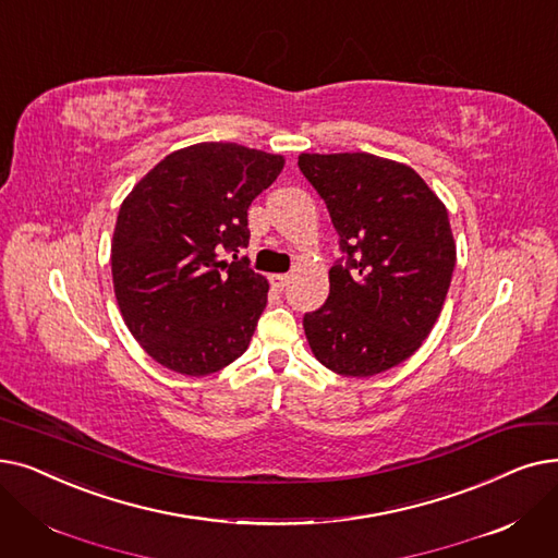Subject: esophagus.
Wrapping results in <instances>:
<instances>
[{"label":"esophagus","instance_id":"34e87169","mask_svg":"<svg viewBox=\"0 0 558 558\" xmlns=\"http://www.w3.org/2000/svg\"><path fill=\"white\" fill-rule=\"evenodd\" d=\"M269 280L276 289H284L289 284V274H274Z\"/></svg>","mask_w":558,"mask_h":558}]
</instances>
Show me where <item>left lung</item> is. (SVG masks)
Here are the masks:
<instances>
[{
    "instance_id": "left-lung-1",
    "label": "left lung",
    "mask_w": 558,
    "mask_h": 558,
    "mask_svg": "<svg viewBox=\"0 0 558 558\" xmlns=\"http://www.w3.org/2000/svg\"><path fill=\"white\" fill-rule=\"evenodd\" d=\"M339 248L326 303L307 312L310 349L335 374L365 378L413 355L447 299L456 244L442 201L413 168L369 153L301 155Z\"/></svg>"
}]
</instances>
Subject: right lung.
Listing matches in <instances>:
<instances>
[{"label": "right lung", "instance_id": "right-lung-1", "mask_svg": "<svg viewBox=\"0 0 558 558\" xmlns=\"http://www.w3.org/2000/svg\"><path fill=\"white\" fill-rule=\"evenodd\" d=\"M282 166L280 155L236 143H196L163 157L120 205L113 292L159 365L207 376L248 349L269 282L236 253L251 239V203Z\"/></svg>", "mask_w": 558, "mask_h": 558}]
</instances>
